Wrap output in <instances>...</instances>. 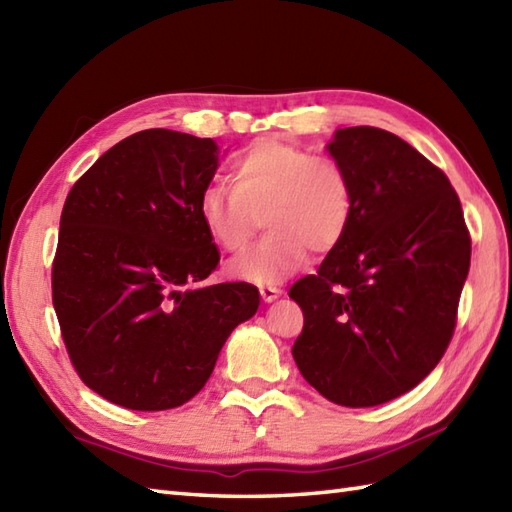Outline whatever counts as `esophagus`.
<instances>
[{"label": "esophagus", "instance_id": "obj_1", "mask_svg": "<svg viewBox=\"0 0 512 512\" xmlns=\"http://www.w3.org/2000/svg\"><path fill=\"white\" fill-rule=\"evenodd\" d=\"M259 295H262V299L266 303H270V301H275L281 295V290L275 288V286H262V288H259Z\"/></svg>", "mask_w": 512, "mask_h": 512}]
</instances>
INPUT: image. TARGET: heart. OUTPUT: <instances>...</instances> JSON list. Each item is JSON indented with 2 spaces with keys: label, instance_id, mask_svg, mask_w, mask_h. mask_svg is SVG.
<instances>
[{
  "label": "heart",
  "instance_id": "obj_1",
  "mask_svg": "<svg viewBox=\"0 0 512 512\" xmlns=\"http://www.w3.org/2000/svg\"><path fill=\"white\" fill-rule=\"evenodd\" d=\"M198 213L213 242L233 255L250 244L264 215L268 235L235 259L231 275L268 286L306 259V245L328 253L341 242L352 220V187L336 160L268 138L233 160L231 184L204 187Z\"/></svg>",
  "mask_w": 512,
  "mask_h": 512
}]
</instances>
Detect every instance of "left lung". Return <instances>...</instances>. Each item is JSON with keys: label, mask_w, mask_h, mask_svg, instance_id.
I'll use <instances>...</instances> for the list:
<instances>
[{"label": "left lung", "mask_w": 512, "mask_h": 512, "mask_svg": "<svg viewBox=\"0 0 512 512\" xmlns=\"http://www.w3.org/2000/svg\"><path fill=\"white\" fill-rule=\"evenodd\" d=\"M352 220L317 275L290 288L303 310L301 376L343 407H376L431 374L455 330L471 266L458 193L420 151L378 127L336 129Z\"/></svg>", "instance_id": "obj_1"}]
</instances>
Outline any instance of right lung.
<instances>
[{"label":"right lung","mask_w":512,"mask_h":512,"mask_svg":"<svg viewBox=\"0 0 512 512\" xmlns=\"http://www.w3.org/2000/svg\"><path fill=\"white\" fill-rule=\"evenodd\" d=\"M217 167L211 138L145 129L105 151L63 204L52 303L76 372L114 405H184L259 308L244 281L202 286L220 262L198 213Z\"/></svg>","instance_id":"1"}]
</instances>
